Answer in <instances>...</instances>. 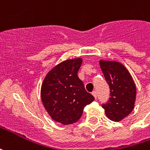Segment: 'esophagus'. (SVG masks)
<instances>
[{"mask_svg": "<svg viewBox=\"0 0 150 150\" xmlns=\"http://www.w3.org/2000/svg\"><path fill=\"white\" fill-rule=\"evenodd\" d=\"M92 95H94V97H95V98H97V92L95 91H94L92 92Z\"/></svg>", "mask_w": 150, "mask_h": 150, "instance_id": "esophagus-1", "label": "esophagus"}]
</instances>
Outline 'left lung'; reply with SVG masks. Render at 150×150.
<instances>
[{"label":"left lung","mask_w":150,"mask_h":150,"mask_svg":"<svg viewBox=\"0 0 150 150\" xmlns=\"http://www.w3.org/2000/svg\"><path fill=\"white\" fill-rule=\"evenodd\" d=\"M100 67L110 87V98L102 105L107 117L118 122L132 112L136 98V86L122 64L115 61L101 60Z\"/></svg>","instance_id":"8db88e82"}]
</instances>
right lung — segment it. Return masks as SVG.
I'll return each instance as SVG.
<instances>
[{"mask_svg": "<svg viewBox=\"0 0 150 150\" xmlns=\"http://www.w3.org/2000/svg\"><path fill=\"white\" fill-rule=\"evenodd\" d=\"M82 59L62 62L48 72L41 86V99L52 119L64 125L76 122L84 107L95 100L78 77Z\"/></svg>", "mask_w": 150, "mask_h": 150, "instance_id": "add662e5", "label": "right lung"}]
</instances>
